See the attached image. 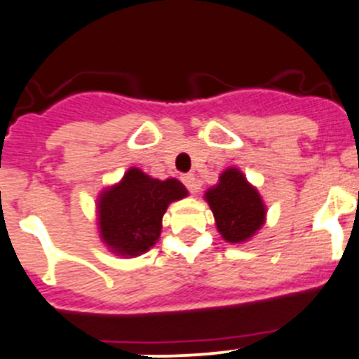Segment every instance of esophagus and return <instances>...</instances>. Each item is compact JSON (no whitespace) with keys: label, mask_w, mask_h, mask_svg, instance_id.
<instances>
[{"label":"esophagus","mask_w":359,"mask_h":359,"mask_svg":"<svg viewBox=\"0 0 359 359\" xmlns=\"http://www.w3.org/2000/svg\"><path fill=\"white\" fill-rule=\"evenodd\" d=\"M182 182H184V186H186L191 193H196V189H198V184H196V179L193 173H187V175H184Z\"/></svg>","instance_id":"obj_1"}]
</instances>
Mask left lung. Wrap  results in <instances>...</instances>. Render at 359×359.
Segmentation results:
<instances>
[{
    "label": "left lung",
    "mask_w": 359,
    "mask_h": 359,
    "mask_svg": "<svg viewBox=\"0 0 359 359\" xmlns=\"http://www.w3.org/2000/svg\"><path fill=\"white\" fill-rule=\"evenodd\" d=\"M205 200L215 215L216 229L229 243H243L263 227L266 218L263 198L238 168H227L218 184L205 191Z\"/></svg>",
    "instance_id": "8db88e82"
}]
</instances>
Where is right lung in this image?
I'll return each mask as SVG.
<instances>
[{
  "label": "right lung",
  "instance_id": "1",
  "mask_svg": "<svg viewBox=\"0 0 359 359\" xmlns=\"http://www.w3.org/2000/svg\"><path fill=\"white\" fill-rule=\"evenodd\" d=\"M187 196L177 179H151L130 168L114 186L98 196L100 238L118 256H141L159 240L168 205Z\"/></svg>",
  "mask_w": 359,
  "mask_h": 359
}]
</instances>
